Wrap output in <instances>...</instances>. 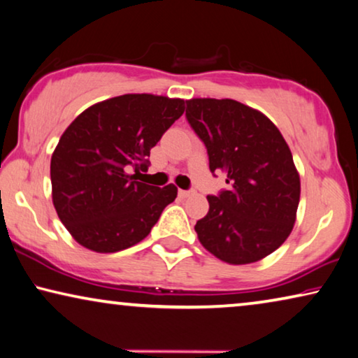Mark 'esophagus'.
Instances as JSON below:
<instances>
[{"mask_svg":"<svg viewBox=\"0 0 358 358\" xmlns=\"http://www.w3.org/2000/svg\"><path fill=\"white\" fill-rule=\"evenodd\" d=\"M178 194H180L181 197H188V196L193 194V191H188V189H178Z\"/></svg>","mask_w":358,"mask_h":358,"instance_id":"esophagus-1","label":"esophagus"}]
</instances>
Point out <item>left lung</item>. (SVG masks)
Segmentation results:
<instances>
[{
    "mask_svg": "<svg viewBox=\"0 0 358 358\" xmlns=\"http://www.w3.org/2000/svg\"><path fill=\"white\" fill-rule=\"evenodd\" d=\"M186 120L209 156V169L227 175L228 189L207 196L209 212L194 230L223 262L252 264L289 236L301 180L289 146L268 117L234 99L186 101Z\"/></svg>",
    "mask_w": 358,
    "mask_h": 358,
    "instance_id": "8db88e82",
    "label": "left lung"
}]
</instances>
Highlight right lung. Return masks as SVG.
Masks as SVG:
<instances>
[{
    "mask_svg": "<svg viewBox=\"0 0 358 358\" xmlns=\"http://www.w3.org/2000/svg\"><path fill=\"white\" fill-rule=\"evenodd\" d=\"M185 112L183 99L122 94L83 110L51 157L52 204L83 248L119 252L145 239L177 197L138 181L149 154Z\"/></svg>",
    "mask_w": 358,
    "mask_h": 358,
    "instance_id": "obj_1",
    "label": "right lung"
}]
</instances>
